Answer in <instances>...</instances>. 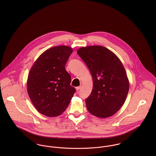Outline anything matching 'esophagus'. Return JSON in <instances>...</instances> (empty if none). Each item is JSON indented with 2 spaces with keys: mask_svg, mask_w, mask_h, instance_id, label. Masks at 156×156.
<instances>
[{
  "mask_svg": "<svg viewBox=\"0 0 156 156\" xmlns=\"http://www.w3.org/2000/svg\"><path fill=\"white\" fill-rule=\"evenodd\" d=\"M81 88V86H80V87H76V90L77 91H78L79 89H80Z\"/></svg>",
  "mask_w": 156,
  "mask_h": 156,
  "instance_id": "obj_1",
  "label": "esophagus"
}]
</instances>
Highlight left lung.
I'll return each mask as SVG.
<instances>
[{"instance_id":"obj_1","label":"left lung","mask_w":156,"mask_h":156,"mask_svg":"<svg viewBox=\"0 0 156 156\" xmlns=\"http://www.w3.org/2000/svg\"><path fill=\"white\" fill-rule=\"evenodd\" d=\"M77 54L89 68L93 88L85 100L90 113L100 118L113 115L124 105L129 90V80L118 57L101 45L79 48Z\"/></svg>"}]
</instances>
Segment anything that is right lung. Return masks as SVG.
<instances>
[{"label":"right lung","instance_id":"add662e5","mask_svg":"<svg viewBox=\"0 0 156 156\" xmlns=\"http://www.w3.org/2000/svg\"><path fill=\"white\" fill-rule=\"evenodd\" d=\"M73 51L67 45L46 50L31 67L27 91L35 109L48 117L61 115L69 105L76 89L70 85L71 76L66 64Z\"/></svg>","mask_w":156,"mask_h":156}]
</instances>
